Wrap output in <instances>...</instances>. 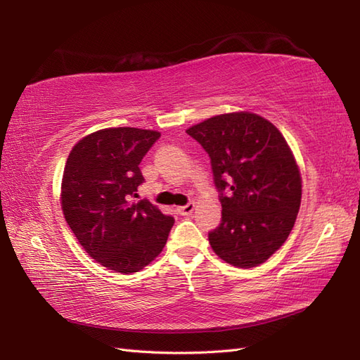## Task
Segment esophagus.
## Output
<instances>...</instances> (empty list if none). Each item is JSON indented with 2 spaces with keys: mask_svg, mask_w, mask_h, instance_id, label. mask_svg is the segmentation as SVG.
Here are the masks:
<instances>
[{
  "mask_svg": "<svg viewBox=\"0 0 360 360\" xmlns=\"http://www.w3.org/2000/svg\"><path fill=\"white\" fill-rule=\"evenodd\" d=\"M195 210V202H188L186 205H182V207H178V213L182 217H190Z\"/></svg>",
  "mask_w": 360,
  "mask_h": 360,
  "instance_id": "34e87169",
  "label": "esophagus"
}]
</instances>
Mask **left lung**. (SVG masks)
<instances>
[{"instance_id": "obj_1", "label": "left lung", "mask_w": 360, "mask_h": 360, "mask_svg": "<svg viewBox=\"0 0 360 360\" xmlns=\"http://www.w3.org/2000/svg\"><path fill=\"white\" fill-rule=\"evenodd\" d=\"M207 151L219 192L221 223L209 232L213 252L236 267L264 263L292 231L302 178L285 137L254 112H229L190 127Z\"/></svg>"}]
</instances>
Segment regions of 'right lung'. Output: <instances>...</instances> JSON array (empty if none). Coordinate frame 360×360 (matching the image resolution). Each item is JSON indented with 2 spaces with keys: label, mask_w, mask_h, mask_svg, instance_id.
Here are the masks:
<instances>
[{
  "label": "right lung",
  "mask_w": 360,
  "mask_h": 360,
  "mask_svg": "<svg viewBox=\"0 0 360 360\" xmlns=\"http://www.w3.org/2000/svg\"><path fill=\"white\" fill-rule=\"evenodd\" d=\"M160 137L141 128H105L74 145L62 181L68 226L97 263L133 274L162 252L173 217L137 198L139 164Z\"/></svg>",
  "instance_id": "1"
}]
</instances>
